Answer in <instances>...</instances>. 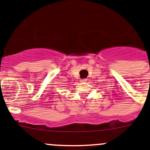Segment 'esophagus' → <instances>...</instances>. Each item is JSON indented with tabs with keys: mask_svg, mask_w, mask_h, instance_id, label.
Returning a JSON list of instances; mask_svg holds the SVG:
<instances>
[{
	"mask_svg": "<svg viewBox=\"0 0 150 150\" xmlns=\"http://www.w3.org/2000/svg\"><path fill=\"white\" fill-rule=\"evenodd\" d=\"M86 81H87L86 79H81L80 82H86Z\"/></svg>",
	"mask_w": 150,
	"mask_h": 150,
	"instance_id": "obj_1",
	"label": "esophagus"
}]
</instances>
